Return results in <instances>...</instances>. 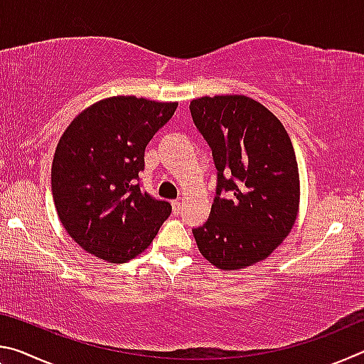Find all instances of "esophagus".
Masks as SVG:
<instances>
[{
	"label": "esophagus",
	"mask_w": 364,
	"mask_h": 364,
	"mask_svg": "<svg viewBox=\"0 0 364 364\" xmlns=\"http://www.w3.org/2000/svg\"><path fill=\"white\" fill-rule=\"evenodd\" d=\"M171 207H173V212L175 213H180L181 212V207H183V202L180 199L171 200Z\"/></svg>",
	"instance_id": "34e87169"
}]
</instances>
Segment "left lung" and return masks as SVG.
I'll use <instances>...</instances> for the list:
<instances>
[{
	"label": "left lung",
	"instance_id": "obj_1",
	"mask_svg": "<svg viewBox=\"0 0 364 364\" xmlns=\"http://www.w3.org/2000/svg\"><path fill=\"white\" fill-rule=\"evenodd\" d=\"M189 109L218 170L210 217L193 230L196 244L213 267L247 268L268 258L297 220L292 141L278 117L247 96L197 97ZM223 190L228 198L219 197Z\"/></svg>",
	"mask_w": 364,
	"mask_h": 364
}]
</instances>
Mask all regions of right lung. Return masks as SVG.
<instances>
[{"label":"right lung","mask_w":364,"mask_h":364,"mask_svg":"<svg viewBox=\"0 0 364 364\" xmlns=\"http://www.w3.org/2000/svg\"><path fill=\"white\" fill-rule=\"evenodd\" d=\"M178 102L112 96L82 110L60 136L51 167L58 217L80 247L125 263L149 247L171 205L141 189L144 151Z\"/></svg>","instance_id":"1"}]
</instances>
